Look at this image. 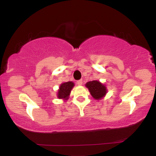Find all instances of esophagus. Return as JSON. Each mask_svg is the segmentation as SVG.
Listing matches in <instances>:
<instances>
[{
  "label": "esophagus",
  "instance_id": "1",
  "mask_svg": "<svg viewBox=\"0 0 156 156\" xmlns=\"http://www.w3.org/2000/svg\"><path fill=\"white\" fill-rule=\"evenodd\" d=\"M82 83H83V80H78V81H77V84H78V86H81Z\"/></svg>",
  "mask_w": 156,
  "mask_h": 156
}]
</instances>
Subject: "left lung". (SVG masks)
<instances>
[{
  "mask_svg": "<svg viewBox=\"0 0 156 156\" xmlns=\"http://www.w3.org/2000/svg\"><path fill=\"white\" fill-rule=\"evenodd\" d=\"M86 87L88 88L91 95L96 100L102 99L107 93L105 86L98 80H92V81L87 82L86 83Z\"/></svg>",
  "mask_w": 156,
  "mask_h": 156,
  "instance_id": "left-lung-1",
  "label": "left lung"
}]
</instances>
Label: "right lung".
Wrapping results in <instances>:
<instances>
[{
    "instance_id": "1",
    "label": "right lung",
    "mask_w": 156,
    "mask_h": 156,
    "mask_svg": "<svg viewBox=\"0 0 156 156\" xmlns=\"http://www.w3.org/2000/svg\"><path fill=\"white\" fill-rule=\"evenodd\" d=\"M73 87H74V83L72 81L65 82L61 84L57 94L58 99L67 100Z\"/></svg>"
}]
</instances>
